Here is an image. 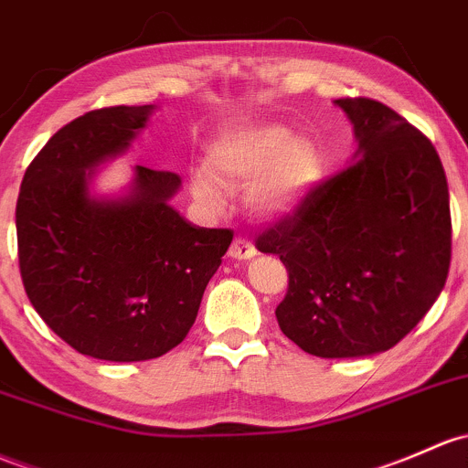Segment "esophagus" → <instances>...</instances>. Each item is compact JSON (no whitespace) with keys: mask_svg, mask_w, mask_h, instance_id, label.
<instances>
[{"mask_svg":"<svg viewBox=\"0 0 468 468\" xmlns=\"http://www.w3.org/2000/svg\"><path fill=\"white\" fill-rule=\"evenodd\" d=\"M229 255L233 260H250L258 255V249H255L249 239L235 238L233 244H230V249H229Z\"/></svg>","mask_w":468,"mask_h":468,"instance_id":"obj_1","label":"esophagus"}]
</instances>
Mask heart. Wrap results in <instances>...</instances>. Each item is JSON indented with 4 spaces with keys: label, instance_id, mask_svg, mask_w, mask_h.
<instances>
[{
    "label": "heart",
    "instance_id": "b5f03b06",
    "mask_svg": "<svg viewBox=\"0 0 468 468\" xmlns=\"http://www.w3.org/2000/svg\"><path fill=\"white\" fill-rule=\"evenodd\" d=\"M208 170L190 175V190L206 208L219 210L224 186H247L255 218L293 215L321 181V154L314 141L293 136L278 122H250L221 132L208 152Z\"/></svg>",
    "mask_w": 468,
    "mask_h": 468
}]
</instances>
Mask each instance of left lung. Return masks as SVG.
Listing matches in <instances>:
<instances>
[{
    "mask_svg": "<svg viewBox=\"0 0 468 468\" xmlns=\"http://www.w3.org/2000/svg\"><path fill=\"white\" fill-rule=\"evenodd\" d=\"M334 105L358 144L352 165L264 230L258 250L289 271L275 309L284 336L314 356L361 358L395 347L444 289L449 184L431 141L390 107Z\"/></svg>",
    "mask_w": 468,
    "mask_h": 468,
    "instance_id": "1",
    "label": "left lung"
}]
</instances>
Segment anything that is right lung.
Wrapping results in <instances>:
<instances>
[{
  "label": "right lung",
  "mask_w": 468,
  "mask_h": 468,
  "mask_svg": "<svg viewBox=\"0 0 468 468\" xmlns=\"http://www.w3.org/2000/svg\"><path fill=\"white\" fill-rule=\"evenodd\" d=\"M154 105L87 112L58 130L27 168L15 210L19 271L44 323L101 361H147L179 346L233 242L170 206L175 172L136 165L118 195L93 190Z\"/></svg>",
  "instance_id": "1"
}]
</instances>
